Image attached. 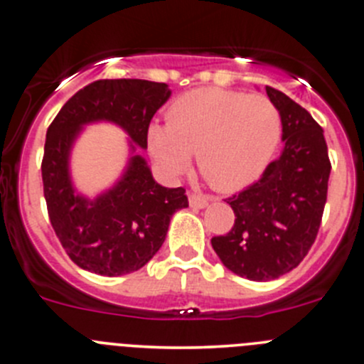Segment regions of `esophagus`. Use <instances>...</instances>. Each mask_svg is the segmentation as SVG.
I'll return each mask as SVG.
<instances>
[{
  "label": "esophagus",
  "mask_w": 364,
  "mask_h": 364,
  "mask_svg": "<svg viewBox=\"0 0 364 364\" xmlns=\"http://www.w3.org/2000/svg\"><path fill=\"white\" fill-rule=\"evenodd\" d=\"M209 200H211V197L203 196V193H190V196H188V203H190V205H192V208L203 209V208H205V205H208Z\"/></svg>",
  "instance_id": "esophagus-1"
}]
</instances>
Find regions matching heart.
I'll return each mask as SVG.
<instances>
[{
	"label": "heart",
	"mask_w": 364,
	"mask_h": 364,
	"mask_svg": "<svg viewBox=\"0 0 364 364\" xmlns=\"http://www.w3.org/2000/svg\"><path fill=\"white\" fill-rule=\"evenodd\" d=\"M284 119L262 95L200 87L181 95L167 124L153 123L148 148L167 174H181L196 153L197 168L220 192H236L262 176L277 155Z\"/></svg>",
	"instance_id": "heart-1"
}]
</instances>
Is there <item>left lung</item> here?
Here are the masks:
<instances>
[{"mask_svg": "<svg viewBox=\"0 0 364 364\" xmlns=\"http://www.w3.org/2000/svg\"><path fill=\"white\" fill-rule=\"evenodd\" d=\"M267 97L284 119L285 148L259 181L225 199L236 220L211 240L223 266L253 282H267L299 266L322 222L331 161L324 130L306 109L274 87Z\"/></svg>", "mask_w": 364, "mask_h": 364, "instance_id": "obj_1", "label": "left lung"}]
</instances>
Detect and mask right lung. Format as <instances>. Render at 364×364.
<instances>
[{
    "mask_svg": "<svg viewBox=\"0 0 364 364\" xmlns=\"http://www.w3.org/2000/svg\"><path fill=\"white\" fill-rule=\"evenodd\" d=\"M168 97L165 82L95 80L77 91L47 128L42 159L47 213L61 247L82 269L102 277L141 269L164 245L171 216L188 205L186 190L159 185L141 155L132 156L112 190L93 200L77 196L70 183V148L82 124L112 121L135 144L148 148L149 123Z\"/></svg>",
    "mask_w": 364,
    "mask_h": 364,
    "instance_id": "add662e5",
    "label": "right lung"
}]
</instances>
